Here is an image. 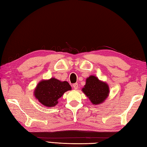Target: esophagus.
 Wrapping results in <instances>:
<instances>
[{
    "label": "esophagus",
    "instance_id": "34e87169",
    "mask_svg": "<svg viewBox=\"0 0 147 147\" xmlns=\"http://www.w3.org/2000/svg\"><path fill=\"white\" fill-rule=\"evenodd\" d=\"M73 88L75 89V90H77L78 89V83H74L73 85Z\"/></svg>",
    "mask_w": 147,
    "mask_h": 147
}]
</instances>
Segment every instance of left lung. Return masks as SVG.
Listing matches in <instances>:
<instances>
[{
	"mask_svg": "<svg viewBox=\"0 0 147 147\" xmlns=\"http://www.w3.org/2000/svg\"><path fill=\"white\" fill-rule=\"evenodd\" d=\"M82 90L90 102L95 105L104 103L110 93L108 84L93 75L87 78L85 85Z\"/></svg>",
	"mask_w": 147,
	"mask_h": 147,
	"instance_id": "8db88e82",
	"label": "left lung"
}]
</instances>
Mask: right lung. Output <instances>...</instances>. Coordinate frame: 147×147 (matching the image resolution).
I'll return each instance as SVG.
<instances>
[{"label":"right lung","instance_id":"obj_1","mask_svg":"<svg viewBox=\"0 0 147 147\" xmlns=\"http://www.w3.org/2000/svg\"><path fill=\"white\" fill-rule=\"evenodd\" d=\"M71 90V86L66 81L59 80L55 78L42 80L34 90V96L46 107H52L58 104V100L64 93Z\"/></svg>","mask_w":147,"mask_h":147}]
</instances>
